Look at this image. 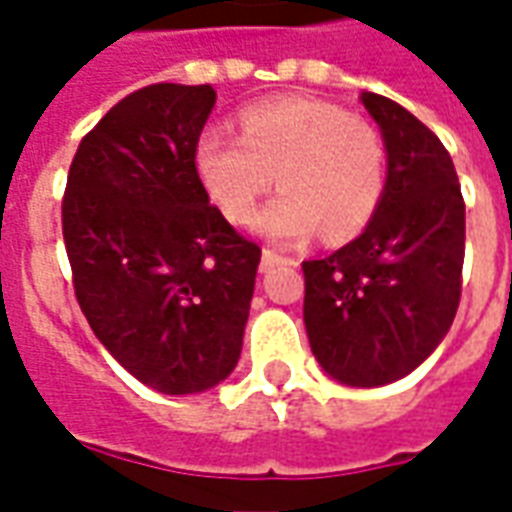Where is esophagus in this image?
<instances>
[{
    "label": "esophagus",
    "mask_w": 512,
    "mask_h": 512,
    "mask_svg": "<svg viewBox=\"0 0 512 512\" xmlns=\"http://www.w3.org/2000/svg\"><path fill=\"white\" fill-rule=\"evenodd\" d=\"M263 263L266 266H279V263H290V260L285 255L274 252V249H263Z\"/></svg>",
    "instance_id": "34e87169"
}]
</instances>
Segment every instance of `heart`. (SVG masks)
Instances as JSON below:
<instances>
[{
    "label": "heart",
    "mask_w": 512,
    "mask_h": 512,
    "mask_svg": "<svg viewBox=\"0 0 512 512\" xmlns=\"http://www.w3.org/2000/svg\"><path fill=\"white\" fill-rule=\"evenodd\" d=\"M241 136L205 128L194 169L233 224H246L274 178L285 186L257 230L299 244L323 227L329 241L365 230L386 189L384 136L370 120L310 95H277L238 112Z\"/></svg>",
    "instance_id": "b5f03b06"
}]
</instances>
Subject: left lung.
I'll return each instance as SVG.
<instances>
[{"label":"left lung","instance_id":"left-lung-1","mask_svg":"<svg viewBox=\"0 0 512 512\" xmlns=\"http://www.w3.org/2000/svg\"><path fill=\"white\" fill-rule=\"evenodd\" d=\"M362 104L386 145V189L365 233L304 260L312 354L340 384L408 376L450 332L461 301L466 205L447 147L384 95Z\"/></svg>","mask_w":512,"mask_h":512}]
</instances>
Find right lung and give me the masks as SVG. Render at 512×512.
<instances>
[{"label": "right lung", "mask_w": 512, "mask_h": 512, "mask_svg": "<svg viewBox=\"0 0 512 512\" xmlns=\"http://www.w3.org/2000/svg\"><path fill=\"white\" fill-rule=\"evenodd\" d=\"M211 84H150L84 136L62 197L73 290L95 337L164 395L205 392L244 345L260 246L194 169Z\"/></svg>", "instance_id": "obj_1"}]
</instances>
